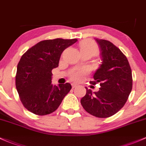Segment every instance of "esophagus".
<instances>
[{
	"label": "esophagus",
	"instance_id": "34e87169",
	"mask_svg": "<svg viewBox=\"0 0 146 146\" xmlns=\"http://www.w3.org/2000/svg\"><path fill=\"white\" fill-rule=\"evenodd\" d=\"M76 84H72V88H75V87H76Z\"/></svg>",
	"mask_w": 146,
	"mask_h": 146
}]
</instances>
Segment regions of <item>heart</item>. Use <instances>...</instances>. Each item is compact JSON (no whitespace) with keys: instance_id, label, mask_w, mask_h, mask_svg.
I'll return each mask as SVG.
<instances>
[{"instance_id":"obj_1","label":"heart","mask_w":146,"mask_h":146,"mask_svg":"<svg viewBox=\"0 0 146 146\" xmlns=\"http://www.w3.org/2000/svg\"><path fill=\"white\" fill-rule=\"evenodd\" d=\"M79 48L81 53L90 51L94 54L98 51V47L93 42L90 40H84L81 42L79 44ZM88 71L86 69H78L75 70L70 73V78L74 81H82L87 74Z\"/></svg>"}]
</instances>
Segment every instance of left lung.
Segmentation results:
<instances>
[{"mask_svg":"<svg viewBox=\"0 0 146 146\" xmlns=\"http://www.w3.org/2000/svg\"><path fill=\"white\" fill-rule=\"evenodd\" d=\"M101 50L102 62L90 84H100L98 92L86 88L81 100L84 109L98 117L112 116L126 103L132 89L131 70L126 56L111 42L95 38Z\"/></svg>","mask_w":146,"mask_h":146,"instance_id":"obj_1","label":"left lung"}]
</instances>
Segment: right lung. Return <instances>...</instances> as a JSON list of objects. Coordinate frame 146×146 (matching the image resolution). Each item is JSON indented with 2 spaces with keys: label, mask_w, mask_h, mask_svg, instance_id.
Masks as SVG:
<instances>
[{
  "label": "right lung",
  "mask_w": 146,
  "mask_h": 146,
  "mask_svg": "<svg viewBox=\"0 0 146 146\" xmlns=\"http://www.w3.org/2000/svg\"><path fill=\"white\" fill-rule=\"evenodd\" d=\"M76 41L61 38L43 40L21 56L17 65L16 88L28 111L38 115L51 113L70 91L72 86L69 83L51 84V71L58 66L62 51Z\"/></svg>",
  "instance_id": "1"
}]
</instances>
